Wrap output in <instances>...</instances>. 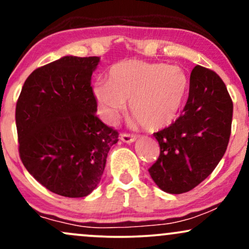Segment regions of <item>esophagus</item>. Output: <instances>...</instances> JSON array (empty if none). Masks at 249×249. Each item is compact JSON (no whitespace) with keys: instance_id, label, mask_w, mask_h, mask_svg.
I'll return each instance as SVG.
<instances>
[{"instance_id":"1","label":"esophagus","mask_w":249,"mask_h":249,"mask_svg":"<svg viewBox=\"0 0 249 249\" xmlns=\"http://www.w3.org/2000/svg\"><path fill=\"white\" fill-rule=\"evenodd\" d=\"M119 138H121V141H122V142H127V144H130V142H133L134 141H136L137 137L134 136V134H130V133H122L121 136H119Z\"/></svg>"}]
</instances>
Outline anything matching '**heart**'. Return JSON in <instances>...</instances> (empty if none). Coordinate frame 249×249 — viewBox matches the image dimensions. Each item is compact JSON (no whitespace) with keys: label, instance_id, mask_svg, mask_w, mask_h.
<instances>
[{"label":"heart","instance_id":"b5f03b06","mask_svg":"<svg viewBox=\"0 0 249 249\" xmlns=\"http://www.w3.org/2000/svg\"><path fill=\"white\" fill-rule=\"evenodd\" d=\"M187 88L188 78L180 67L128 59L112 65L108 81H96L92 92L107 122H115L128 102L132 118L145 130L156 131L173 122Z\"/></svg>","mask_w":249,"mask_h":249}]
</instances>
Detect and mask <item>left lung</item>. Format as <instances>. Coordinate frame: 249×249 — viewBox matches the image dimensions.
<instances>
[{"label":"left lung","mask_w":249,"mask_h":249,"mask_svg":"<svg viewBox=\"0 0 249 249\" xmlns=\"http://www.w3.org/2000/svg\"><path fill=\"white\" fill-rule=\"evenodd\" d=\"M233 102L218 73L196 65L181 115L170 126L153 133L160 154L148 168L164 192L193 190L221 160L231 137Z\"/></svg>","instance_id":"obj_1"}]
</instances>
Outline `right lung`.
Wrapping results in <instances>:
<instances>
[{
    "label": "right lung",
    "mask_w": 249,
    "mask_h": 249,
    "mask_svg": "<svg viewBox=\"0 0 249 249\" xmlns=\"http://www.w3.org/2000/svg\"><path fill=\"white\" fill-rule=\"evenodd\" d=\"M99 57L65 56L37 68L16 103L19 158L39 184L83 198L101 181L118 131L96 116L91 76Z\"/></svg>",
    "instance_id": "add662e5"
}]
</instances>
